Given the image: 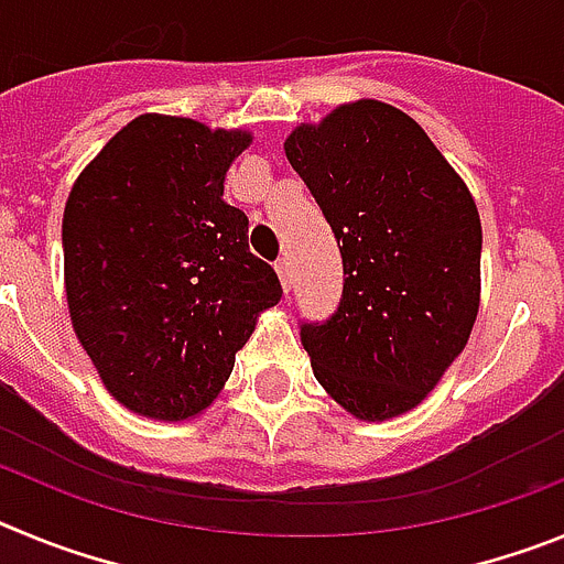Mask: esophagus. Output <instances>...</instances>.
Here are the masks:
<instances>
[{"mask_svg": "<svg viewBox=\"0 0 564 564\" xmlns=\"http://www.w3.org/2000/svg\"><path fill=\"white\" fill-rule=\"evenodd\" d=\"M276 276H279V285H282V291L291 293L293 273H291V262H288V259H279L276 262Z\"/></svg>", "mask_w": 564, "mask_h": 564, "instance_id": "34e87169", "label": "esophagus"}]
</instances>
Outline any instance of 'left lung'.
<instances>
[{"label":"left lung","instance_id":"8db88e82","mask_svg":"<svg viewBox=\"0 0 564 564\" xmlns=\"http://www.w3.org/2000/svg\"><path fill=\"white\" fill-rule=\"evenodd\" d=\"M285 154L338 239L344 291L302 325L316 381L358 421L415 410L480 311L475 197L421 123L376 98L299 123Z\"/></svg>","mask_w":564,"mask_h":564}]
</instances>
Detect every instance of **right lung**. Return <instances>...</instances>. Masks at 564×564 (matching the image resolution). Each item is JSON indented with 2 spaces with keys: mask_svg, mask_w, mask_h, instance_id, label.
Segmentation results:
<instances>
[{
  "mask_svg": "<svg viewBox=\"0 0 564 564\" xmlns=\"http://www.w3.org/2000/svg\"><path fill=\"white\" fill-rule=\"evenodd\" d=\"M248 129L138 115L84 166L64 206L73 330L127 410L188 421L208 410L282 296L248 251V217L223 200Z\"/></svg>",
  "mask_w": 564,
  "mask_h": 564,
  "instance_id": "1",
  "label": "right lung"
}]
</instances>
